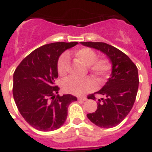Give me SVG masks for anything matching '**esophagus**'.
Instances as JSON below:
<instances>
[{
	"mask_svg": "<svg viewBox=\"0 0 152 152\" xmlns=\"http://www.w3.org/2000/svg\"><path fill=\"white\" fill-rule=\"evenodd\" d=\"M87 99L86 97H78V100H81V101H86Z\"/></svg>",
	"mask_w": 152,
	"mask_h": 152,
	"instance_id": "esophagus-1",
	"label": "esophagus"
}]
</instances>
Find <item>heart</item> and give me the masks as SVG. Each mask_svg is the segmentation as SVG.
Returning a JSON list of instances; mask_svg holds the SVG:
<instances>
[{"label": "heart", "instance_id": "obj_1", "mask_svg": "<svg viewBox=\"0 0 152 152\" xmlns=\"http://www.w3.org/2000/svg\"><path fill=\"white\" fill-rule=\"evenodd\" d=\"M75 56L80 63L86 66L93 76L98 78H104L109 74L111 69L110 63L104 58L97 59V54L93 50L84 47L78 50L75 53ZM69 67V56L63 54L57 62L56 69L60 76H65ZM96 85L89 77L84 79H76L69 77L63 82V89L64 92L70 94L82 96L91 92L96 88Z\"/></svg>", "mask_w": 152, "mask_h": 152}]
</instances>
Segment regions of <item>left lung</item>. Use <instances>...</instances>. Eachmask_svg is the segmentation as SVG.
<instances>
[{"instance_id":"8db88e82","label":"left lung","mask_w":152,"mask_h":152,"mask_svg":"<svg viewBox=\"0 0 152 152\" xmlns=\"http://www.w3.org/2000/svg\"><path fill=\"white\" fill-rule=\"evenodd\" d=\"M81 44L104 53L113 64L105 85L88 96L96 100L95 94H99L104 98L99 99L96 111L87 114V117L100 128L115 127L123 121L134 103L139 83L138 69L126 54L111 45L102 42H81Z\"/></svg>"}]
</instances>
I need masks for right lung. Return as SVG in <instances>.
Segmentation results:
<instances>
[{"mask_svg": "<svg viewBox=\"0 0 152 152\" xmlns=\"http://www.w3.org/2000/svg\"><path fill=\"white\" fill-rule=\"evenodd\" d=\"M77 42L43 45L30 53L14 72L13 96L25 121L39 131L60 128L67 118L69 105L77 100L70 94L60 96L55 85L60 56Z\"/></svg>", "mask_w": 152, "mask_h": 152, "instance_id": "add662e5", "label": "right lung"}]
</instances>
